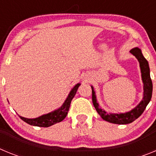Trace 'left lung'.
Instances as JSON below:
<instances>
[{
  "label": "left lung",
  "instance_id": "1",
  "mask_svg": "<svg viewBox=\"0 0 156 156\" xmlns=\"http://www.w3.org/2000/svg\"><path fill=\"white\" fill-rule=\"evenodd\" d=\"M129 52L133 56H135L138 61L140 69V73H141V80L143 82V90H144L143 98L136 107H134L130 111L126 112H121V113L107 112L101 108V106L99 105L94 91V88L93 86H91L92 101H93V105L96 111L104 120L112 122V123H115V124H128V123L133 122L135 119H137L143 113L146 106L148 105V104L151 101V95H152V82H151V76H150V69L148 61L142 55V52L140 48H132Z\"/></svg>",
  "mask_w": 156,
  "mask_h": 156
}]
</instances>
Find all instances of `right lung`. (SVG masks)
<instances>
[{
    "mask_svg": "<svg viewBox=\"0 0 156 156\" xmlns=\"http://www.w3.org/2000/svg\"><path fill=\"white\" fill-rule=\"evenodd\" d=\"M80 86V83H79L72 88V90H70L68 96L65 100L64 103L62 105L61 107H59L57 109L44 114V115H41L39 117H37V118H33V119L25 118V117L20 116V115L19 117L28 124L31 125V126H40V127H48V126H52L58 122H62L68 114L72 100L75 96Z\"/></svg>",
    "mask_w": 156,
    "mask_h": 156,
    "instance_id": "obj_1",
    "label": "right lung"
}]
</instances>
